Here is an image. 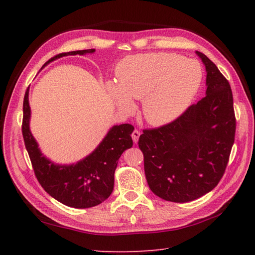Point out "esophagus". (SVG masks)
<instances>
[{"label":"esophagus","mask_w":255,"mask_h":255,"mask_svg":"<svg viewBox=\"0 0 255 255\" xmlns=\"http://www.w3.org/2000/svg\"><path fill=\"white\" fill-rule=\"evenodd\" d=\"M131 137H132L133 142L137 143L138 140H139V137H140V131L137 130V129H134V130H133L132 133H131Z\"/></svg>","instance_id":"esophagus-1"}]
</instances>
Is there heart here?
I'll list each match as a JSON object with an SVG mask.
<instances>
[{
  "label": "heart",
  "mask_w": 255,
  "mask_h": 255,
  "mask_svg": "<svg viewBox=\"0 0 255 255\" xmlns=\"http://www.w3.org/2000/svg\"><path fill=\"white\" fill-rule=\"evenodd\" d=\"M118 86L111 84L114 102L122 112L142 100V115L153 126L180 117L196 96L203 79L199 63L175 53L154 52L128 57L116 70Z\"/></svg>",
  "instance_id": "b5f03b06"
}]
</instances>
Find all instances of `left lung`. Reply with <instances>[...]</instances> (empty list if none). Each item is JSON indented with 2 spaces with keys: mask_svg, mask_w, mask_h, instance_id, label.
Returning a JSON list of instances; mask_svg holds the SVG:
<instances>
[{
  "mask_svg": "<svg viewBox=\"0 0 255 255\" xmlns=\"http://www.w3.org/2000/svg\"><path fill=\"white\" fill-rule=\"evenodd\" d=\"M196 53L207 72L205 97L172 123L143 129L138 141L148 185L167 202H192L217 186L235 142L230 84L213 61Z\"/></svg>",
  "mask_w": 255,
  "mask_h": 255,
  "instance_id": "8db88e82",
  "label": "left lung"
}]
</instances>
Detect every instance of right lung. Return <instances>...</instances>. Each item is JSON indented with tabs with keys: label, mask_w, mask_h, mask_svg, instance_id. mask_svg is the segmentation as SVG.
<instances>
[{
	"label": "right lung",
	"mask_w": 255,
	"mask_h": 255,
	"mask_svg": "<svg viewBox=\"0 0 255 255\" xmlns=\"http://www.w3.org/2000/svg\"><path fill=\"white\" fill-rule=\"evenodd\" d=\"M95 49L59 53L48 63L61 57L93 53ZM42 67V68H44ZM30 107L27 89L23 103L21 132L32 169L42 188L63 205L73 208H90L110 197L114 189V174L125 150L132 147L133 126L123 124L114 126L93 152L75 164H55L42 155L29 129Z\"/></svg>",
	"instance_id": "obj_1"
}]
</instances>
